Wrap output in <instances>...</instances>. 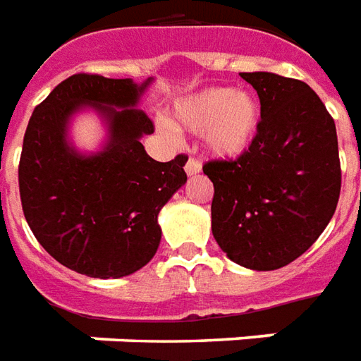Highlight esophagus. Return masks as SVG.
I'll list each match as a JSON object with an SVG mask.
<instances>
[{"mask_svg": "<svg viewBox=\"0 0 361 361\" xmlns=\"http://www.w3.org/2000/svg\"><path fill=\"white\" fill-rule=\"evenodd\" d=\"M185 171H186V175H188V176L198 175V173H200V171H202L200 161L188 159V161H186V165H185Z\"/></svg>", "mask_w": 361, "mask_h": 361, "instance_id": "esophagus-1", "label": "esophagus"}]
</instances>
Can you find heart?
I'll use <instances>...</instances> for the list:
<instances>
[{"instance_id":"b5f03b06","label":"heart","mask_w":361,"mask_h":361,"mask_svg":"<svg viewBox=\"0 0 361 361\" xmlns=\"http://www.w3.org/2000/svg\"><path fill=\"white\" fill-rule=\"evenodd\" d=\"M262 122L260 101L249 91L209 87L173 106V126L200 134L204 149L219 159H235L250 149ZM163 132H173L167 122Z\"/></svg>"}]
</instances>
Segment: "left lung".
Returning a JSON list of instances; mask_svg holds the SVG:
<instances>
[{
    "instance_id": "8db88e82",
    "label": "left lung",
    "mask_w": 361,
    "mask_h": 361,
    "mask_svg": "<svg viewBox=\"0 0 361 361\" xmlns=\"http://www.w3.org/2000/svg\"><path fill=\"white\" fill-rule=\"evenodd\" d=\"M257 89L262 122L235 161H209L212 233L229 260L278 270L319 239L338 204L334 120L303 81L270 71L241 73Z\"/></svg>"
}]
</instances>
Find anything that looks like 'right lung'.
Listing matches in <instances>:
<instances>
[{"label":"right lung","mask_w":361,"mask_h":361,"mask_svg":"<svg viewBox=\"0 0 361 361\" xmlns=\"http://www.w3.org/2000/svg\"><path fill=\"white\" fill-rule=\"evenodd\" d=\"M152 83L78 73L29 120L19 163L25 219L46 252L79 274L106 280L144 268L159 249L161 208L186 183L188 157L159 163L140 142L153 134L137 109ZM85 110L107 130L99 152L71 142V122Z\"/></svg>","instance_id":"1"}]
</instances>
